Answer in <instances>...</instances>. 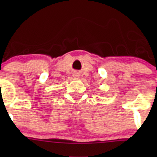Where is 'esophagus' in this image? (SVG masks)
I'll use <instances>...</instances> for the list:
<instances>
[{
	"label": "esophagus",
	"instance_id": "esophagus-1",
	"mask_svg": "<svg viewBox=\"0 0 157 157\" xmlns=\"http://www.w3.org/2000/svg\"><path fill=\"white\" fill-rule=\"evenodd\" d=\"M76 76H77V75H76Z\"/></svg>",
	"mask_w": 157,
	"mask_h": 157
}]
</instances>
